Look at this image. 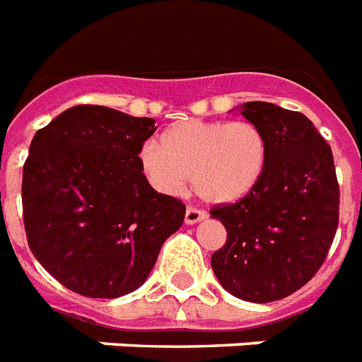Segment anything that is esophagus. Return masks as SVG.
Segmentation results:
<instances>
[{"mask_svg":"<svg viewBox=\"0 0 362 362\" xmlns=\"http://www.w3.org/2000/svg\"><path fill=\"white\" fill-rule=\"evenodd\" d=\"M204 218H205L204 211L196 209V207H189V209H187V213H185V224H187V226L198 224V222H202Z\"/></svg>","mask_w":362,"mask_h":362,"instance_id":"34e87169","label":"esophagus"}]
</instances>
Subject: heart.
I'll return each instance as SVG.
<instances>
[{
  "label": "heart",
  "instance_id": "1",
  "mask_svg": "<svg viewBox=\"0 0 362 362\" xmlns=\"http://www.w3.org/2000/svg\"><path fill=\"white\" fill-rule=\"evenodd\" d=\"M269 158L267 136L250 121H179L140 149L147 181L164 196L183 192L187 179L209 205H231L252 194Z\"/></svg>",
  "mask_w": 362,
  "mask_h": 362
}]
</instances>
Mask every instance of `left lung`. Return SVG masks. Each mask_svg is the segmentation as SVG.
Returning a JSON list of instances; mask_svg holds the SVG:
<instances>
[{
    "instance_id": "8db88e82",
    "label": "left lung",
    "mask_w": 362,
    "mask_h": 362,
    "mask_svg": "<svg viewBox=\"0 0 362 362\" xmlns=\"http://www.w3.org/2000/svg\"><path fill=\"white\" fill-rule=\"evenodd\" d=\"M235 110L267 136V168L252 194L211 211L228 231L211 267L237 299L273 303L303 288L327 258L340 204L334 160L300 112L262 100Z\"/></svg>"
}]
</instances>
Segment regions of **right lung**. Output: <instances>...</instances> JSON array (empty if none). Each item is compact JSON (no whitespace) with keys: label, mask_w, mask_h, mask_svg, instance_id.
Here are the masks:
<instances>
[{"label":"right lung","mask_w":362,"mask_h":362,"mask_svg":"<svg viewBox=\"0 0 362 362\" xmlns=\"http://www.w3.org/2000/svg\"><path fill=\"white\" fill-rule=\"evenodd\" d=\"M151 117L72 106L37 131L22 175L28 243L65 288L115 299L147 280L183 202L158 194L140 166Z\"/></svg>","instance_id":"add662e5"}]
</instances>
